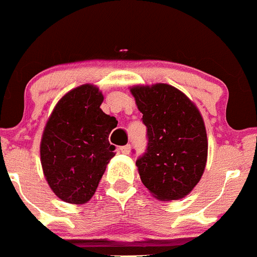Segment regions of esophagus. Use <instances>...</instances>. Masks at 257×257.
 <instances>
[{
	"label": "esophagus",
	"instance_id": "1",
	"mask_svg": "<svg viewBox=\"0 0 257 257\" xmlns=\"http://www.w3.org/2000/svg\"><path fill=\"white\" fill-rule=\"evenodd\" d=\"M130 145H123V147H121V148H119V151H121V153H123V154H128L130 153Z\"/></svg>",
	"mask_w": 257,
	"mask_h": 257
}]
</instances>
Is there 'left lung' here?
<instances>
[{"instance_id":"obj_1","label":"left lung","mask_w":257,"mask_h":257,"mask_svg":"<svg viewBox=\"0 0 257 257\" xmlns=\"http://www.w3.org/2000/svg\"><path fill=\"white\" fill-rule=\"evenodd\" d=\"M147 126V151L136 166L143 184L161 201L180 199L201 180L207 161V134L198 108L166 83L134 86Z\"/></svg>"}]
</instances>
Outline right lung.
<instances>
[{
    "instance_id": "right-lung-1",
    "label": "right lung",
    "mask_w": 257,
    "mask_h": 257,
    "mask_svg": "<svg viewBox=\"0 0 257 257\" xmlns=\"http://www.w3.org/2000/svg\"><path fill=\"white\" fill-rule=\"evenodd\" d=\"M103 100L96 86L73 88L59 100L45 126L41 165L52 192L68 203L90 201L115 154L108 138L118 122L101 110Z\"/></svg>"
}]
</instances>
